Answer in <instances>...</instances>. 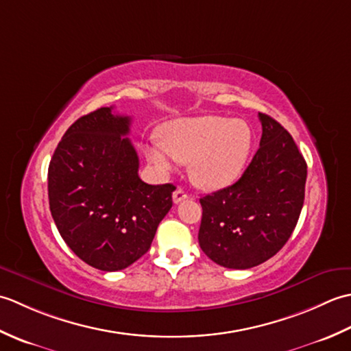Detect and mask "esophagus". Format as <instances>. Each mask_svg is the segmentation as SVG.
Wrapping results in <instances>:
<instances>
[{
  "instance_id": "obj_1",
  "label": "esophagus",
  "mask_w": 351,
  "mask_h": 351,
  "mask_svg": "<svg viewBox=\"0 0 351 351\" xmlns=\"http://www.w3.org/2000/svg\"><path fill=\"white\" fill-rule=\"evenodd\" d=\"M171 197H173V202L175 204H180V202H182V200L187 199L189 196H187V193H185L182 189H178V190L173 191V195H171Z\"/></svg>"
}]
</instances>
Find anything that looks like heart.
Wrapping results in <instances>:
<instances>
[{
  "instance_id": "1",
  "label": "heart",
  "mask_w": 351,
  "mask_h": 351,
  "mask_svg": "<svg viewBox=\"0 0 351 351\" xmlns=\"http://www.w3.org/2000/svg\"><path fill=\"white\" fill-rule=\"evenodd\" d=\"M161 141L145 145L147 161L161 173L173 170L175 160L189 162L199 187L219 190L232 184L245 166L253 145L247 122L223 116L182 117L164 123Z\"/></svg>"
}]
</instances>
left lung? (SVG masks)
Wrapping results in <instances>:
<instances>
[{"instance_id":"1","label":"left lung","mask_w":351,"mask_h":351,"mask_svg":"<svg viewBox=\"0 0 351 351\" xmlns=\"http://www.w3.org/2000/svg\"><path fill=\"white\" fill-rule=\"evenodd\" d=\"M259 149L240 180L200 199L199 245L215 264L245 270L265 263L300 217L308 166L291 134L258 113Z\"/></svg>"}]
</instances>
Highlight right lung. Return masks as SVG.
<instances>
[{"label":"right lung","instance_id":"obj_1","mask_svg":"<svg viewBox=\"0 0 351 351\" xmlns=\"http://www.w3.org/2000/svg\"><path fill=\"white\" fill-rule=\"evenodd\" d=\"M131 117L92 111L64 132L48 169L49 210L64 243L86 264L123 270L149 250L171 208L173 184L138 176Z\"/></svg>","mask_w":351,"mask_h":351}]
</instances>
